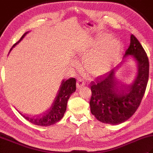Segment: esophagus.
<instances>
[{
    "mask_svg": "<svg viewBox=\"0 0 153 153\" xmlns=\"http://www.w3.org/2000/svg\"><path fill=\"white\" fill-rule=\"evenodd\" d=\"M85 85V83L84 82V80L82 79H78L77 82V89H80L82 88V87Z\"/></svg>",
    "mask_w": 153,
    "mask_h": 153,
    "instance_id": "1",
    "label": "esophagus"
}]
</instances>
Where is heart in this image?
<instances>
[{
	"instance_id": "1",
	"label": "heart",
	"mask_w": 153,
	"mask_h": 153,
	"mask_svg": "<svg viewBox=\"0 0 153 153\" xmlns=\"http://www.w3.org/2000/svg\"><path fill=\"white\" fill-rule=\"evenodd\" d=\"M110 35H99L91 39L82 49L85 56L83 66L90 75L100 76L108 73L122 51V43Z\"/></svg>"
}]
</instances>
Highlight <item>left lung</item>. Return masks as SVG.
<instances>
[{
	"label": "left lung",
	"instance_id": "8db88e82",
	"mask_svg": "<svg viewBox=\"0 0 153 153\" xmlns=\"http://www.w3.org/2000/svg\"><path fill=\"white\" fill-rule=\"evenodd\" d=\"M132 58L137 70L134 82L124 85L116 78L117 66L96 82L91 83V112L105 123L117 125L124 122L134 115L144 96L149 73V59L144 48L134 35L130 45L123 58Z\"/></svg>",
	"mask_w": 153,
	"mask_h": 153
}]
</instances>
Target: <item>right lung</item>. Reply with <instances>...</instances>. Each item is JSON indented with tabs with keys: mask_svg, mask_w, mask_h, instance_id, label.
<instances>
[{
	"mask_svg": "<svg viewBox=\"0 0 153 153\" xmlns=\"http://www.w3.org/2000/svg\"><path fill=\"white\" fill-rule=\"evenodd\" d=\"M28 33L29 31H27L22 35L20 39L13 45L10 52L12 51V48L16 45H18L24 38V37ZM76 80L74 77H71V78L68 79L66 81H62L59 89L58 90L57 94L55 97L53 103L51 104L49 108L46 111L42 113L41 115L36 117H31L22 114L20 112H19V114L25 119H26L29 122L33 123L35 125L47 127L55 124L63 118L64 113L66 110L68 100L71 94L76 91Z\"/></svg>",
	"mask_w": 153,
	"mask_h": 153,
	"instance_id": "add662e5",
	"label": "right lung"
}]
</instances>
